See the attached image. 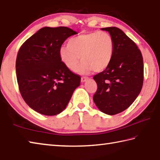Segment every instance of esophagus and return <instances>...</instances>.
<instances>
[{"label": "esophagus", "mask_w": 160, "mask_h": 160, "mask_svg": "<svg viewBox=\"0 0 160 160\" xmlns=\"http://www.w3.org/2000/svg\"><path fill=\"white\" fill-rule=\"evenodd\" d=\"M87 79H88V78L85 77V76H83V77L81 78V82H85V81H86Z\"/></svg>", "instance_id": "1"}]
</instances>
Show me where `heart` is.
<instances>
[{"instance_id": "heart-1", "label": "heart", "mask_w": 160, "mask_h": 160, "mask_svg": "<svg viewBox=\"0 0 160 160\" xmlns=\"http://www.w3.org/2000/svg\"><path fill=\"white\" fill-rule=\"evenodd\" d=\"M114 41L110 34L94 31L74 37L68 45L59 49V58L68 69L75 71L81 59L80 73L94 70L101 72L111 64L114 53Z\"/></svg>"}]
</instances>
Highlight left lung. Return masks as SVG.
<instances>
[{"label": "left lung", "instance_id": "obj_1", "mask_svg": "<svg viewBox=\"0 0 160 160\" xmlns=\"http://www.w3.org/2000/svg\"><path fill=\"white\" fill-rule=\"evenodd\" d=\"M114 41V53L105 70L93 76L98 88L93 99L102 112L114 115L126 110L135 101L143 82V62L133 41L116 27L101 28Z\"/></svg>", "mask_w": 160, "mask_h": 160}]
</instances>
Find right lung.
<instances>
[{
    "label": "right lung",
    "instance_id": "right-lung-1",
    "mask_svg": "<svg viewBox=\"0 0 160 160\" xmlns=\"http://www.w3.org/2000/svg\"><path fill=\"white\" fill-rule=\"evenodd\" d=\"M76 34L67 27H44L18 50L16 60L18 89L27 105L40 114L60 113L80 85V76L62 63L59 54L64 41Z\"/></svg>",
    "mask_w": 160,
    "mask_h": 160
}]
</instances>
